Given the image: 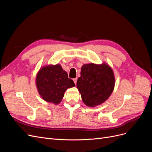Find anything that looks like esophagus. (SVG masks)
I'll list each match as a JSON object with an SVG mask.
<instances>
[{
    "label": "esophagus",
    "mask_w": 152,
    "mask_h": 152,
    "mask_svg": "<svg viewBox=\"0 0 152 152\" xmlns=\"http://www.w3.org/2000/svg\"><path fill=\"white\" fill-rule=\"evenodd\" d=\"M73 82H74L75 84H77V78H75V79H73Z\"/></svg>",
    "instance_id": "obj_1"
}]
</instances>
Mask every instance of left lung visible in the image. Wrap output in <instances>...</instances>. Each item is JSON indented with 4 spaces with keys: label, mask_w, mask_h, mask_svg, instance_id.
I'll return each instance as SVG.
<instances>
[{
    "label": "left lung",
    "mask_w": 152,
    "mask_h": 152,
    "mask_svg": "<svg viewBox=\"0 0 152 152\" xmlns=\"http://www.w3.org/2000/svg\"><path fill=\"white\" fill-rule=\"evenodd\" d=\"M114 86L113 72L107 64L90 63L82 66L77 87L87 106L94 107L104 103L112 93Z\"/></svg>",
    "instance_id": "1"
}]
</instances>
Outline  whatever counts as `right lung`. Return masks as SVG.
<instances>
[{"label":"right lung","mask_w":152,"mask_h":152,"mask_svg":"<svg viewBox=\"0 0 152 152\" xmlns=\"http://www.w3.org/2000/svg\"><path fill=\"white\" fill-rule=\"evenodd\" d=\"M36 86L44 100L57 104L61 102L66 90L75 85L61 65H56L40 68L36 77Z\"/></svg>","instance_id":"obj_1"}]
</instances>
